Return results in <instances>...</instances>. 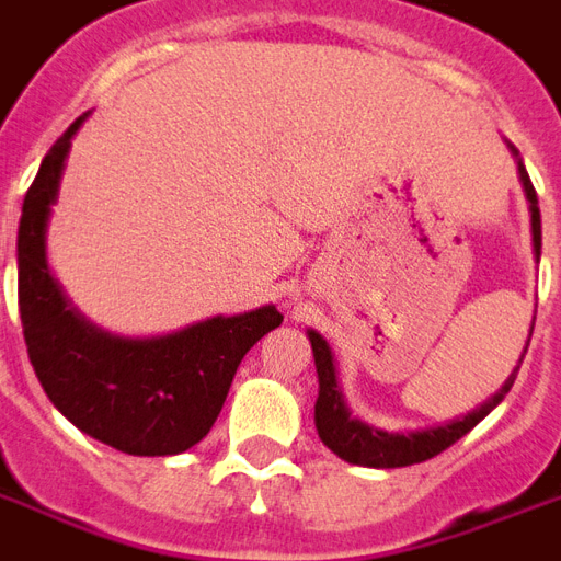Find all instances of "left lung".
<instances>
[{
    "mask_svg": "<svg viewBox=\"0 0 561 561\" xmlns=\"http://www.w3.org/2000/svg\"><path fill=\"white\" fill-rule=\"evenodd\" d=\"M506 146H510L512 158H515L520 186H524V195H527L533 257H536L538 263V260H541V213H538V195L536 190H533V181H529L527 169H524V160H520L518 149H515L510 140H506ZM533 321H536V316H533ZM529 336H533V330H529ZM307 340H310L312 345L316 375H319V398H316V430H319V438L340 459H345L351 466L366 468L415 466V462L433 459L436 454L447 450L454 442H459V438L466 436L468 430H474L477 424L506 398V392H510L512 383H515V375H518L520 368H512V375L506 377V383H503L489 401L480 403L477 410L466 412L462 419L445 421V424H436V427L389 433V430H380L375 427V424L359 421L357 415H351L348 403H345V394H342L336 359H333V351H330L328 340H324L321 333H316V330H307ZM524 354H527V348H524ZM524 354H520L518 363H524Z\"/></svg>",
    "mask_w": 561,
    "mask_h": 561,
    "instance_id": "8db88e82",
    "label": "left lung"
}]
</instances>
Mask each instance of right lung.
Returning <instances> with one entry per match:
<instances>
[{
  "label": "right lung",
  "mask_w": 561,
  "mask_h": 561,
  "mask_svg": "<svg viewBox=\"0 0 561 561\" xmlns=\"http://www.w3.org/2000/svg\"><path fill=\"white\" fill-rule=\"evenodd\" d=\"M78 116L43 158L16 231L20 319L34 375L81 433L131 457H175L198 445L219 419L242 357L284 316L275 304L213 316L163 336H119L72 307L46 257Z\"/></svg>",
  "instance_id": "1"
}]
</instances>
